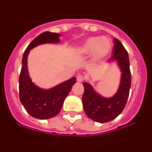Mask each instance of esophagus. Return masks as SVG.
Returning <instances> with one entry per match:
<instances>
[{"label":"esophagus","instance_id":"34e87169","mask_svg":"<svg viewBox=\"0 0 152 152\" xmlns=\"http://www.w3.org/2000/svg\"><path fill=\"white\" fill-rule=\"evenodd\" d=\"M84 79H85V77H84L82 75H77V76H76V80H77L78 82H81V81H83Z\"/></svg>","mask_w":152,"mask_h":152}]
</instances>
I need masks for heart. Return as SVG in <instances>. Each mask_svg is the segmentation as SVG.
<instances>
[{"instance_id":"heart-1","label":"heart","mask_w":152,"mask_h":152,"mask_svg":"<svg viewBox=\"0 0 152 152\" xmlns=\"http://www.w3.org/2000/svg\"><path fill=\"white\" fill-rule=\"evenodd\" d=\"M113 48V43L109 38L91 37L81 43L76 49V53L81 57L92 55L93 62H98L108 56Z\"/></svg>"}]
</instances>
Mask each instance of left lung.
I'll use <instances>...</instances> for the list:
<instances>
[{"label": "left lung", "instance_id": "1", "mask_svg": "<svg viewBox=\"0 0 152 152\" xmlns=\"http://www.w3.org/2000/svg\"><path fill=\"white\" fill-rule=\"evenodd\" d=\"M113 56L109 64L115 63L120 71V82L117 92L111 97H104L95 91L89 81L84 82L82 103L85 113L97 123H107L118 116L128 101L131 87V72L128 52L121 42L113 39Z\"/></svg>", "mask_w": 152, "mask_h": 152}]
</instances>
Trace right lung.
I'll use <instances>...</instances> for the list:
<instances>
[{
    "label": "right lung",
    "instance_id": "right-lung-1",
    "mask_svg": "<svg viewBox=\"0 0 152 152\" xmlns=\"http://www.w3.org/2000/svg\"><path fill=\"white\" fill-rule=\"evenodd\" d=\"M60 34L44 32L36 37L24 52L19 79L20 99L24 109L32 117L39 119H48L58 115L63 102L76 82L74 76L49 89H43L33 82L28 69V56L35 47L46 43H60Z\"/></svg>",
    "mask_w": 152,
    "mask_h": 152
}]
</instances>
